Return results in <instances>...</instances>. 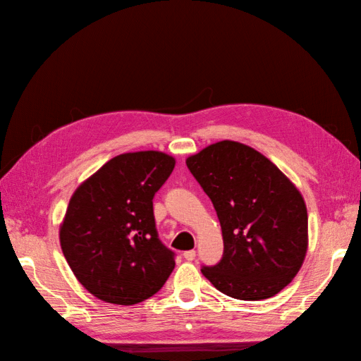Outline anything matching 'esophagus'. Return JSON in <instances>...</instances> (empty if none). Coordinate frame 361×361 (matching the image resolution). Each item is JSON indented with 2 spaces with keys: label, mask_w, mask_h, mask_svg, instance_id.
Returning a JSON list of instances; mask_svg holds the SVG:
<instances>
[{
  "label": "esophagus",
  "mask_w": 361,
  "mask_h": 361,
  "mask_svg": "<svg viewBox=\"0 0 361 361\" xmlns=\"http://www.w3.org/2000/svg\"><path fill=\"white\" fill-rule=\"evenodd\" d=\"M183 257H185L186 260H194L195 259V250L185 251V255H183Z\"/></svg>",
  "instance_id": "esophagus-1"
}]
</instances>
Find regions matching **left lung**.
Returning <instances> with one entry per match:
<instances>
[{
	"label": "left lung",
	"mask_w": 361,
	"mask_h": 361,
	"mask_svg": "<svg viewBox=\"0 0 361 361\" xmlns=\"http://www.w3.org/2000/svg\"><path fill=\"white\" fill-rule=\"evenodd\" d=\"M186 164L211 198L224 235V257L202 268L204 278L242 301L278 295L307 252L301 192L270 159L242 142L211 144Z\"/></svg>",
	"instance_id": "1"
}]
</instances>
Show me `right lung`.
Wrapping results in <instances>:
<instances>
[{
    "label": "right lung",
    "mask_w": 361,
    "mask_h": 361,
    "mask_svg": "<svg viewBox=\"0 0 361 361\" xmlns=\"http://www.w3.org/2000/svg\"><path fill=\"white\" fill-rule=\"evenodd\" d=\"M175 167L163 152L122 153L74 190L60 247L78 281L110 304L153 296L171 276L173 252L158 239L153 197Z\"/></svg>",
    "instance_id": "right-lung-1"
}]
</instances>
